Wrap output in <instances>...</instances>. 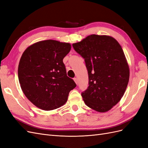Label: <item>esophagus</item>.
I'll list each match as a JSON object with an SVG mask.
<instances>
[{
	"label": "esophagus",
	"mask_w": 148,
	"mask_h": 148,
	"mask_svg": "<svg viewBox=\"0 0 148 148\" xmlns=\"http://www.w3.org/2000/svg\"><path fill=\"white\" fill-rule=\"evenodd\" d=\"M73 80L75 81V83L77 84H78V79H77V78H73Z\"/></svg>",
	"instance_id": "34e87169"
}]
</instances>
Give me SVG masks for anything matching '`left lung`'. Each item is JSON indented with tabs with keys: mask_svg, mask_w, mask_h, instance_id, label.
<instances>
[{
	"mask_svg": "<svg viewBox=\"0 0 148 148\" xmlns=\"http://www.w3.org/2000/svg\"><path fill=\"white\" fill-rule=\"evenodd\" d=\"M73 47L88 70L89 86L82 94L85 104L98 112L110 110L122 99L129 82V65L122 47L113 37L96 34Z\"/></svg>",
	"mask_w": 148,
	"mask_h": 148,
	"instance_id": "left-lung-1",
	"label": "left lung"
}]
</instances>
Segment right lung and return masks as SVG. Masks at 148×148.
Instances as JSON below:
<instances>
[{"label": "right lung", "mask_w": 148, "mask_h": 148, "mask_svg": "<svg viewBox=\"0 0 148 148\" xmlns=\"http://www.w3.org/2000/svg\"><path fill=\"white\" fill-rule=\"evenodd\" d=\"M71 44L49 39L31 44L20 60L18 75L28 99L40 109L52 110L65 104L76 86L66 76L64 58Z\"/></svg>", "instance_id": "1"}]
</instances>
